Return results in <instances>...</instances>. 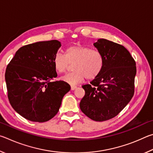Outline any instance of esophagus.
Returning a JSON list of instances; mask_svg holds the SVG:
<instances>
[{"instance_id": "esophagus-1", "label": "esophagus", "mask_w": 153, "mask_h": 153, "mask_svg": "<svg viewBox=\"0 0 153 153\" xmlns=\"http://www.w3.org/2000/svg\"><path fill=\"white\" fill-rule=\"evenodd\" d=\"M76 88H77L76 86H74V85H72V86H71V90H72V91L75 90V89H76Z\"/></svg>"}]
</instances>
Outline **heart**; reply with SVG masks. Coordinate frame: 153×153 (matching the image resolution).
<instances>
[{
  "instance_id": "b5f03b06",
  "label": "heart",
  "mask_w": 153,
  "mask_h": 153,
  "mask_svg": "<svg viewBox=\"0 0 153 153\" xmlns=\"http://www.w3.org/2000/svg\"><path fill=\"white\" fill-rule=\"evenodd\" d=\"M64 54L65 56L56 53L53 59V64L56 71L62 73L68 68L69 63L74 62V71L61 77L67 83L75 85L82 82L85 78L93 79L102 70L103 58L101 52L97 50L77 44L67 48Z\"/></svg>"
}]
</instances>
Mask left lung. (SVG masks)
<instances>
[{
    "instance_id": "obj_1",
    "label": "left lung",
    "mask_w": 153,
    "mask_h": 153,
    "mask_svg": "<svg viewBox=\"0 0 153 153\" xmlns=\"http://www.w3.org/2000/svg\"><path fill=\"white\" fill-rule=\"evenodd\" d=\"M93 45L103 56V66L90 85L82 86L85 95L80 108L90 119L103 122L116 116L132 98L136 66L123 45L105 39Z\"/></svg>"
}]
</instances>
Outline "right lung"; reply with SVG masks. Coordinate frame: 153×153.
Here are the masks:
<instances>
[{"mask_svg": "<svg viewBox=\"0 0 153 153\" xmlns=\"http://www.w3.org/2000/svg\"><path fill=\"white\" fill-rule=\"evenodd\" d=\"M61 46L58 40L38 42L20 48L5 72L8 98L15 111L36 122H47L59 111L71 86L57 76L53 59Z\"/></svg>", "mask_w": 153, "mask_h": 153, "instance_id": "obj_1", "label": "right lung"}]
</instances>
